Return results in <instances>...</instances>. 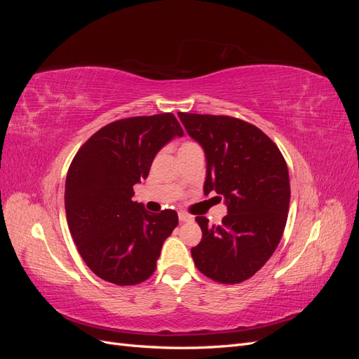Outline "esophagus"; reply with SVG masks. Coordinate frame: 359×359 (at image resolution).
I'll list each match as a JSON object with an SVG mask.
<instances>
[{
  "instance_id": "obj_1",
  "label": "esophagus",
  "mask_w": 359,
  "mask_h": 359,
  "mask_svg": "<svg viewBox=\"0 0 359 359\" xmlns=\"http://www.w3.org/2000/svg\"><path fill=\"white\" fill-rule=\"evenodd\" d=\"M178 219H180V222H181V223H187V222H193V215H190V214H187V212L181 211V212L178 214Z\"/></svg>"
}]
</instances>
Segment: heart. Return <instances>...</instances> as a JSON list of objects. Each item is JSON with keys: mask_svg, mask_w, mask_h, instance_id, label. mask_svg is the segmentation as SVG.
I'll return each mask as SVG.
<instances>
[{"mask_svg": "<svg viewBox=\"0 0 359 359\" xmlns=\"http://www.w3.org/2000/svg\"><path fill=\"white\" fill-rule=\"evenodd\" d=\"M191 147H198V145L193 144V142H186V144L181 145V148H191Z\"/></svg>", "mask_w": 359, "mask_h": 359, "instance_id": "b5f03b06", "label": "heart"}]
</instances>
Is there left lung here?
<instances>
[{
  "mask_svg": "<svg viewBox=\"0 0 359 359\" xmlns=\"http://www.w3.org/2000/svg\"><path fill=\"white\" fill-rule=\"evenodd\" d=\"M178 116L205 151L203 193L215 191L227 206L222 224L196 217L202 240L191 248L194 265L219 283H241L266 264L283 235L290 202L285 157L262 130L243 119Z\"/></svg>",
  "mask_w": 359,
  "mask_h": 359,
  "instance_id": "obj_1",
  "label": "left lung"
}]
</instances>
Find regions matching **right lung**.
Returning <instances> with one entry per match:
<instances>
[{
    "instance_id": "right-lung-1",
    "label": "right lung",
    "mask_w": 359,
    "mask_h": 359,
    "mask_svg": "<svg viewBox=\"0 0 359 359\" xmlns=\"http://www.w3.org/2000/svg\"><path fill=\"white\" fill-rule=\"evenodd\" d=\"M173 114L118 119L102 127L76 153L66 180V215L78 252L93 273L132 286L153 276L163 243L178 214H158L133 202L156 154L182 136Z\"/></svg>"
}]
</instances>
